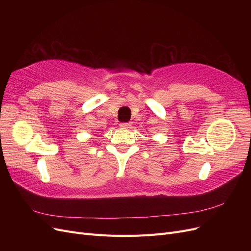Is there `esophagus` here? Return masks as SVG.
<instances>
[{
    "label": "esophagus",
    "instance_id": "1",
    "mask_svg": "<svg viewBox=\"0 0 251 251\" xmlns=\"http://www.w3.org/2000/svg\"><path fill=\"white\" fill-rule=\"evenodd\" d=\"M119 126L121 128H128L131 127V123H121Z\"/></svg>",
    "mask_w": 251,
    "mask_h": 251
}]
</instances>
